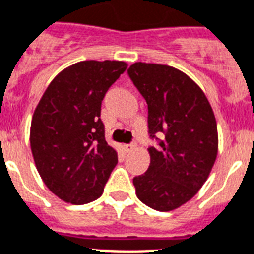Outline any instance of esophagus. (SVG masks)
<instances>
[{"mask_svg": "<svg viewBox=\"0 0 254 254\" xmlns=\"http://www.w3.org/2000/svg\"><path fill=\"white\" fill-rule=\"evenodd\" d=\"M135 148H136V142H132V143H129V144H126V146H125V150L127 152L132 151V150H135Z\"/></svg>", "mask_w": 254, "mask_h": 254, "instance_id": "obj_1", "label": "esophagus"}]
</instances>
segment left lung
<instances>
[{"mask_svg": "<svg viewBox=\"0 0 254 254\" xmlns=\"http://www.w3.org/2000/svg\"><path fill=\"white\" fill-rule=\"evenodd\" d=\"M127 73L147 103L148 134L158 143L148 147L147 171L134 178L136 195L151 209L174 210L197 194L214 165V112L197 84L173 66L135 63Z\"/></svg>", "mask_w": 254, "mask_h": 254, "instance_id": "8db88e82", "label": "left lung"}]
</instances>
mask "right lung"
<instances>
[{"instance_id": "1", "label": "right lung", "mask_w": 254, "mask_h": 254, "mask_svg": "<svg viewBox=\"0 0 254 254\" xmlns=\"http://www.w3.org/2000/svg\"><path fill=\"white\" fill-rule=\"evenodd\" d=\"M125 62L87 60L60 72L32 118L30 148L44 184L57 197L83 205L102 195L118 154L100 119L104 95Z\"/></svg>"}]
</instances>
